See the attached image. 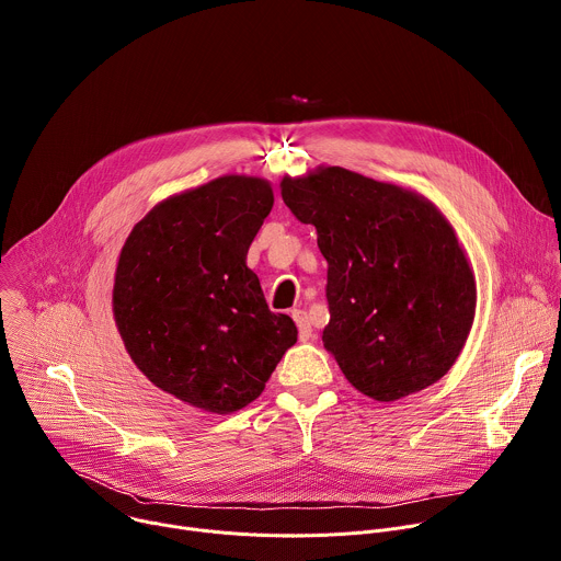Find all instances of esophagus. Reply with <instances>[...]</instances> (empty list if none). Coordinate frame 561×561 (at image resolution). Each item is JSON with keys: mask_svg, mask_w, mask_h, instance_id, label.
I'll return each mask as SVG.
<instances>
[{"mask_svg": "<svg viewBox=\"0 0 561 561\" xmlns=\"http://www.w3.org/2000/svg\"><path fill=\"white\" fill-rule=\"evenodd\" d=\"M293 319L299 329V340L308 342L312 337V329H310V319H308L306 310H293Z\"/></svg>", "mask_w": 561, "mask_h": 561, "instance_id": "obj_1", "label": "esophagus"}]
</instances>
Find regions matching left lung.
Listing matches in <instances>:
<instances>
[{"label":"left lung","instance_id":"obj_1","mask_svg":"<svg viewBox=\"0 0 561 561\" xmlns=\"http://www.w3.org/2000/svg\"><path fill=\"white\" fill-rule=\"evenodd\" d=\"M282 199L329 262L324 346L346 379L394 402L442 379L474 317V277L453 226L422 195L329 167L284 178Z\"/></svg>","mask_w":561,"mask_h":561}]
</instances>
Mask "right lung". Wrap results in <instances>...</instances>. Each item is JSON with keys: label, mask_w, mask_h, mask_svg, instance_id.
<instances>
[{"label": "right lung", "mask_w": 561, "mask_h": 561, "mask_svg": "<svg viewBox=\"0 0 561 561\" xmlns=\"http://www.w3.org/2000/svg\"><path fill=\"white\" fill-rule=\"evenodd\" d=\"M271 208L268 182L217 178L157 204L122 249L113 312L124 346L157 388L195 409H244L297 342L247 266Z\"/></svg>", "instance_id": "1"}]
</instances>
